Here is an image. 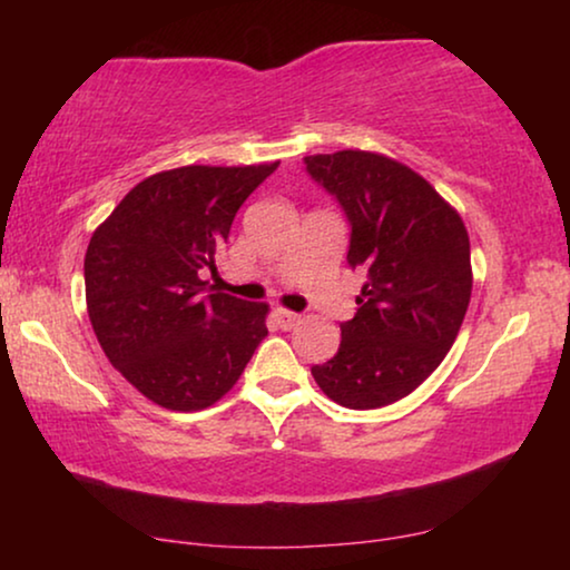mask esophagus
Returning a JSON list of instances; mask_svg holds the SVG:
<instances>
[{
    "mask_svg": "<svg viewBox=\"0 0 570 570\" xmlns=\"http://www.w3.org/2000/svg\"><path fill=\"white\" fill-rule=\"evenodd\" d=\"M275 322L279 330H293V326L301 322V316L293 314V311H287V308H275Z\"/></svg>",
    "mask_w": 570,
    "mask_h": 570,
    "instance_id": "obj_1",
    "label": "esophagus"
}]
</instances>
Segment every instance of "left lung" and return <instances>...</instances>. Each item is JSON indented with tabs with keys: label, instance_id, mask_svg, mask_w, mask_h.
<instances>
[{
	"label": "left lung",
	"instance_id": "left-lung-1",
	"mask_svg": "<svg viewBox=\"0 0 570 570\" xmlns=\"http://www.w3.org/2000/svg\"><path fill=\"white\" fill-rule=\"evenodd\" d=\"M303 163L345 209L347 264L365 272L337 355L311 376L342 407H386L415 392L454 345L472 295L470 236L423 176L386 155L340 150Z\"/></svg>",
	"mask_w": 570,
	"mask_h": 570
}]
</instances>
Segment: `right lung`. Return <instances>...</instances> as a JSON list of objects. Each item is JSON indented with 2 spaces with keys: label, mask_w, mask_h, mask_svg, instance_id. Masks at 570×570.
<instances>
[{
  "label": "right lung",
  "mask_w": 570,
  "mask_h": 570,
  "mask_svg": "<svg viewBox=\"0 0 570 570\" xmlns=\"http://www.w3.org/2000/svg\"><path fill=\"white\" fill-rule=\"evenodd\" d=\"M279 163L184 166L139 181L85 254L92 332L116 371L166 410H205L267 337V303L207 287L233 217Z\"/></svg>",
  "instance_id": "right-lung-1"
}]
</instances>
